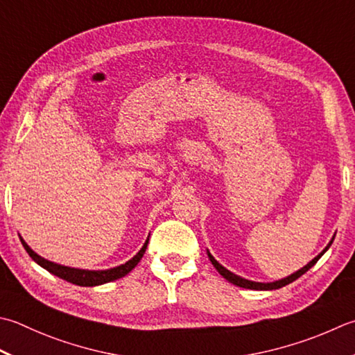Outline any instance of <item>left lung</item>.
Wrapping results in <instances>:
<instances>
[{
	"label": "left lung",
	"instance_id": "left-lung-1",
	"mask_svg": "<svg viewBox=\"0 0 355 355\" xmlns=\"http://www.w3.org/2000/svg\"><path fill=\"white\" fill-rule=\"evenodd\" d=\"M336 237V235H334ZM334 237L331 239V241L328 243V246H326L323 251L318 254L317 257H314V259H312L308 265H304L302 269H298V270H295L294 274H291V275H288V277H284V279H282V280H275V282H269V283H261V282H252V280H248V279H243V277H240V275H237V274H234V272H231V270H227L225 266H221L220 263L214 259L212 257V254L207 251V257H209V260H211V263L214 265V268L218 270L220 272V275H223L225 279L229 282V283H232V284H235V286H240V288H245V289H255V291H272V289H279V288H283V286H286V284H289V283H293L294 280H297L298 277H302L304 272H308V270L315 265V263L318 261V259H320V257L328 251L329 249V246L332 245V241H334Z\"/></svg>",
	"mask_w": 355,
	"mask_h": 355
}]
</instances>
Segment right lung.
Returning <instances> with one entry per match:
<instances>
[{"label":"right lung","mask_w":355,"mask_h":355,"mask_svg":"<svg viewBox=\"0 0 355 355\" xmlns=\"http://www.w3.org/2000/svg\"><path fill=\"white\" fill-rule=\"evenodd\" d=\"M19 240H21V243H23V246L27 251V254L31 255V259L35 263H38L41 268H44L51 274L60 277V279L76 284V286H100V284L114 282V280L121 279V277H124V275H128L130 270L134 269L138 263H140L141 257L144 255L146 248H148V243H149V237H148V240L144 241V245L140 251L132 257L129 261L123 263V265H120V266H115L110 269H101V270H89V269L71 268V266H64V265H58V263L49 261V260L43 259L41 255H38L37 252H33L31 246L23 240V237H19Z\"/></svg>","instance_id":"add662e5"}]
</instances>
